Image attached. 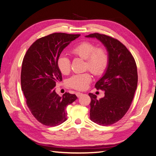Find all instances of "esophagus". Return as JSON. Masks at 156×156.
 <instances>
[{"instance_id":"1","label":"esophagus","mask_w":156,"mask_h":156,"mask_svg":"<svg viewBox=\"0 0 156 156\" xmlns=\"http://www.w3.org/2000/svg\"><path fill=\"white\" fill-rule=\"evenodd\" d=\"M82 95H83V93H81V92H77L76 93V96H77V98H79L80 96H82Z\"/></svg>"}]
</instances>
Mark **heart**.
I'll list each match as a JSON object with an SVG mask.
<instances>
[{"mask_svg":"<svg viewBox=\"0 0 156 156\" xmlns=\"http://www.w3.org/2000/svg\"><path fill=\"white\" fill-rule=\"evenodd\" d=\"M71 53L86 60L85 68L96 75L104 73L109 63V56L105 49L97 48L88 41L78 44L71 49ZM57 67L61 73L67 75L70 72V60L66 55H60L57 59ZM92 81V75L88 72L73 75L68 79L69 86L78 90H85Z\"/></svg>","mask_w":156,"mask_h":156,"instance_id":"1","label":"heart"}]
</instances>
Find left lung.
<instances>
[{"instance_id":"left-lung-1","label":"left lung","mask_w":156,"mask_h":156,"mask_svg":"<svg viewBox=\"0 0 156 156\" xmlns=\"http://www.w3.org/2000/svg\"><path fill=\"white\" fill-rule=\"evenodd\" d=\"M86 37L100 40L109 56L108 67L95 85L105 91V96L97 100L95 94H88L90 119L99 125L109 126L120 120L130 107L137 87L136 65L131 53L118 40L99 33Z\"/></svg>"}]
</instances>
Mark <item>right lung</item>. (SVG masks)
Listing matches in <instances>:
<instances>
[{
    "label": "right lung",
    "instance_id": "obj_1",
    "mask_svg": "<svg viewBox=\"0 0 156 156\" xmlns=\"http://www.w3.org/2000/svg\"><path fill=\"white\" fill-rule=\"evenodd\" d=\"M80 34L53 33L37 40L23 60L21 84L27 105L32 115L45 126H56L67 120L66 107L76 100L75 94L62 97L55 92L62 80L56 62L64 49Z\"/></svg>",
    "mask_w": 156,
    "mask_h": 156
}]
</instances>
